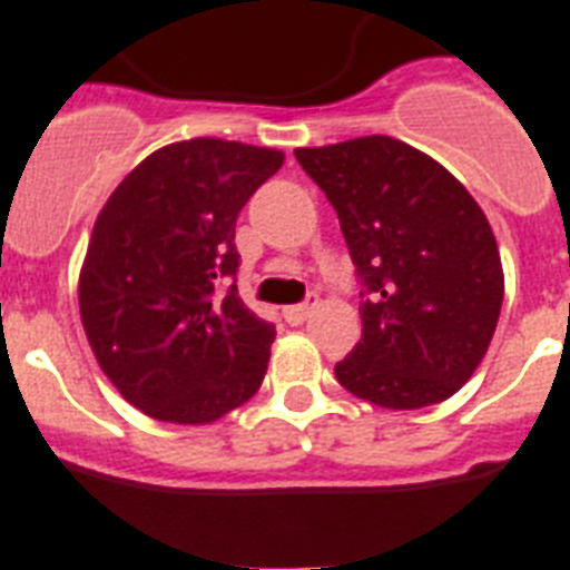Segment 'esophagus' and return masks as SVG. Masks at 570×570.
Here are the masks:
<instances>
[{"instance_id": "esophagus-1", "label": "esophagus", "mask_w": 570, "mask_h": 570, "mask_svg": "<svg viewBox=\"0 0 570 570\" xmlns=\"http://www.w3.org/2000/svg\"><path fill=\"white\" fill-rule=\"evenodd\" d=\"M314 305H317V296H308L305 303L288 305V308H282V317L288 320L291 326H299V323H305V320H308V314H312Z\"/></svg>"}]
</instances>
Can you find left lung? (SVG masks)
<instances>
[{"label": "left lung", "mask_w": 570, "mask_h": 570, "mask_svg": "<svg viewBox=\"0 0 570 570\" xmlns=\"http://www.w3.org/2000/svg\"><path fill=\"white\" fill-rule=\"evenodd\" d=\"M335 206L361 282V341L335 364L352 396L390 411L445 402L495 335L504 271L474 197L393 136L296 148Z\"/></svg>", "instance_id": "1"}]
</instances>
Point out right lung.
Wrapping results in <instances>:
<instances>
[{
    "label": "right lung",
    "mask_w": 570,
    "mask_h": 570,
    "mask_svg": "<svg viewBox=\"0 0 570 570\" xmlns=\"http://www.w3.org/2000/svg\"><path fill=\"white\" fill-rule=\"evenodd\" d=\"M282 163L256 145L174 142L98 215L78 282L83 332L107 379L154 420L206 425L262 387L276 328L235 288V220Z\"/></svg>",
    "instance_id": "obj_1"
}]
</instances>
